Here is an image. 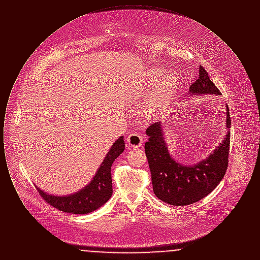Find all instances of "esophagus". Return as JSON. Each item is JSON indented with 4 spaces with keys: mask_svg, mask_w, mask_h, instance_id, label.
Masks as SVG:
<instances>
[{
    "mask_svg": "<svg viewBox=\"0 0 260 260\" xmlns=\"http://www.w3.org/2000/svg\"><path fill=\"white\" fill-rule=\"evenodd\" d=\"M126 142H127V144H128L131 147L138 148V147H140V146L142 145L143 139H142L141 135L136 134V133H132L131 135H128V136H127Z\"/></svg>",
    "mask_w": 260,
    "mask_h": 260,
    "instance_id": "34e87169",
    "label": "esophagus"
}]
</instances>
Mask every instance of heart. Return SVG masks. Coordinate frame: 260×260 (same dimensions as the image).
I'll use <instances>...</instances> for the list:
<instances>
[{"instance_id": "1", "label": "heart", "mask_w": 260, "mask_h": 260, "mask_svg": "<svg viewBox=\"0 0 260 260\" xmlns=\"http://www.w3.org/2000/svg\"><path fill=\"white\" fill-rule=\"evenodd\" d=\"M159 68H154L149 70L144 78V87L146 88L156 86L149 94L146 101V110L149 115H158L164 111L172 99L177 89L179 84V77L174 71H170L167 74Z\"/></svg>"}]
</instances>
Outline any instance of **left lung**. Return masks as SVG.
<instances>
[{
  "mask_svg": "<svg viewBox=\"0 0 260 260\" xmlns=\"http://www.w3.org/2000/svg\"><path fill=\"white\" fill-rule=\"evenodd\" d=\"M189 93L192 95L221 94L203 66L199 67L198 80L190 86ZM226 114V126L230 129L231 119L227 105ZM161 124V122H156L146 129L149 138L144 148L153 191L161 201L173 206L194 204L208 196L222 180L228 167L230 132H227L224 140L207 159L194 166H183L170 155Z\"/></svg>",
  "mask_w": 260,
  "mask_h": 260,
  "instance_id": "left-lung-1",
  "label": "left lung"
}]
</instances>
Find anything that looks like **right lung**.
<instances>
[{
  "instance_id": "add662e5",
  "label": "right lung",
  "mask_w": 260,
  "mask_h": 260,
  "mask_svg": "<svg viewBox=\"0 0 260 260\" xmlns=\"http://www.w3.org/2000/svg\"><path fill=\"white\" fill-rule=\"evenodd\" d=\"M124 136H121L112 145L89 184L77 193L59 197L49 195L36 186L39 194L51 207L68 213L85 214L98 210L111 198L113 193L112 164L124 152Z\"/></svg>"
}]
</instances>
